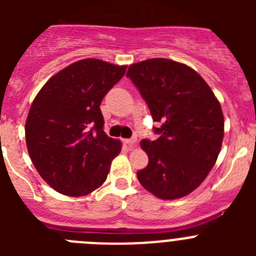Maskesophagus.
<instances>
[{
    "instance_id": "obj_1",
    "label": "esophagus",
    "mask_w": 256,
    "mask_h": 256,
    "mask_svg": "<svg viewBox=\"0 0 256 256\" xmlns=\"http://www.w3.org/2000/svg\"><path fill=\"white\" fill-rule=\"evenodd\" d=\"M136 142H137V138H136V137H132V138L130 140H124V144H126L128 148H133L136 144Z\"/></svg>"
}]
</instances>
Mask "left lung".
<instances>
[{
	"label": "left lung",
	"instance_id": "1",
	"mask_svg": "<svg viewBox=\"0 0 256 256\" xmlns=\"http://www.w3.org/2000/svg\"><path fill=\"white\" fill-rule=\"evenodd\" d=\"M154 122L155 141L142 140L148 164L137 172L144 188L156 198L187 196L204 182L218 159L224 118L216 97L192 68L169 58H150L128 68Z\"/></svg>",
	"mask_w": 256,
	"mask_h": 256
}]
</instances>
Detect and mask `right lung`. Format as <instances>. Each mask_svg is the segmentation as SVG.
<instances>
[{
  "label": "right lung",
  "mask_w": 256,
  "mask_h": 256,
  "mask_svg": "<svg viewBox=\"0 0 256 256\" xmlns=\"http://www.w3.org/2000/svg\"><path fill=\"white\" fill-rule=\"evenodd\" d=\"M126 69L83 58L50 78L36 96L26 122V148L55 191L79 198L106 180L122 142L104 132L100 105Z\"/></svg>",
  "instance_id": "obj_1"
}]
</instances>
